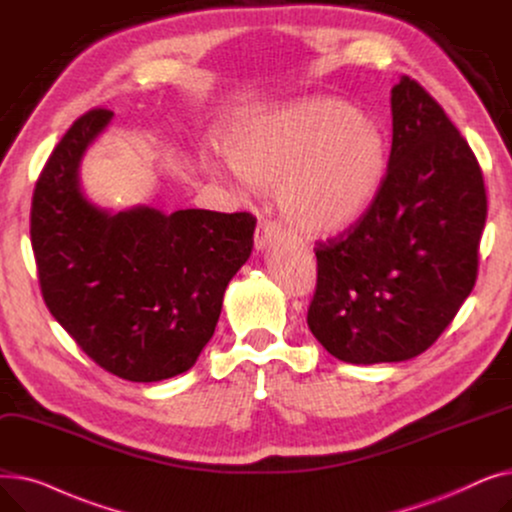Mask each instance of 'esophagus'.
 <instances>
[{"mask_svg":"<svg viewBox=\"0 0 512 512\" xmlns=\"http://www.w3.org/2000/svg\"><path fill=\"white\" fill-rule=\"evenodd\" d=\"M280 238V228L270 222V220H259L257 230H255V249L257 251H267L274 247Z\"/></svg>","mask_w":512,"mask_h":512,"instance_id":"esophagus-1","label":"esophagus"}]
</instances>
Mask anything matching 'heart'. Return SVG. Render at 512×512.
<instances>
[{
    "mask_svg": "<svg viewBox=\"0 0 512 512\" xmlns=\"http://www.w3.org/2000/svg\"><path fill=\"white\" fill-rule=\"evenodd\" d=\"M222 151L249 186L276 191L282 218L307 236L353 228L388 170L378 122L326 97L238 116L224 132Z\"/></svg>",
    "mask_w": 512,
    "mask_h": 512,
    "instance_id": "1",
    "label": "heart"
}]
</instances>
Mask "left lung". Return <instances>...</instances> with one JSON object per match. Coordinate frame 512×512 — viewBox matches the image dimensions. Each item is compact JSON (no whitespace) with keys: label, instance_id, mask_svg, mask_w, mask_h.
<instances>
[{"label":"left lung","instance_id":"1","mask_svg":"<svg viewBox=\"0 0 512 512\" xmlns=\"http://www.w3.org/2000/svg\"><path fill=\"white\" fill-rule=\"evenodd\" d=\"M392 151L373 205L315 251L307 324L355 365L432 346L477 278L488 199L477 159L438 101L409 76L392 87Z\"/></svg>","mask_w":512,"mask_h":512}]
</instances>
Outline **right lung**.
<instances>
[{
  "label": "right lung",
  "instance_id": "add662e5",
  "mask_svg": "<svg viewBox=\"0 0 512 512\" xmlns=\"http://www.w3.org/2000/svg\"><path fill=\"white\" fill-rule=\"evenodd\" d=\"M112 116H80L49 155L33 193L31 242L43 301L76 344L122 380L161 382L191 369L213 336L257 220L91 203L80 161Z\"/></svg>",
  "mask_w": 512,
  "mask_h": 512
}]
</instances>
